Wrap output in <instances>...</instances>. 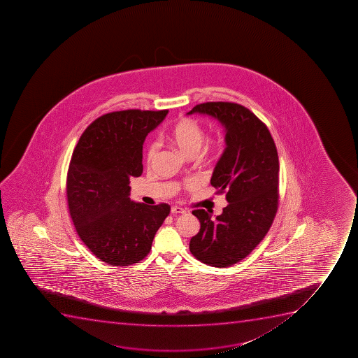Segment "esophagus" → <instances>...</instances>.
<instances>
[{"label":"esophagus","instance_id":"obj_1","mask_svg":"<svg viewBox=\"0 0 358 358\" xmlns=\"http://www.w3.org/2000/svg\"><path fill=\"white\" fill-rule=\"evenodd\" d=\"M171 213H181V215H185L187 211L185 209H182L180 206H171Z\"/></svg>","mask_w":358,"mask_h":358}]
</instances>
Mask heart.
<instances>
[{
    "label": "heart",
    "instance_id": "b5f03b06",
    "mask_svg": "<svg viewBox=\"0 0 358 358\" xmlns=\"http://www.w3.org/2000/svg\"><path fill=\"white\" fill-rule=\"evenodd\" d=\"M168 140L176 145L185 155L197 154L202 148L206 134L201 124L192 119H182L178 121L168 133ZM156 154V145H152L148 149V159H152Z\"/></svg>",
    "mask_w": 358,
    "mask_h": 358
}]
</instances>
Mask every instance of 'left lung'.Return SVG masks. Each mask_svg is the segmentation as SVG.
I'll use <instances>...</instances> for the list:
<instances>
[{"mask_svg": "<svg viewBox=\"0 0 358 358\" xmlns=\"http://www.w3.org/2000/svg\"><path fill=\"white\" fill-rule=\"evenodd\" d=\"M188 115L218 121L227 147L217 161L211 185L227 192L229 204L220 216L195 210L201 229L189 248L196 258L216 267L241 262L264 239L278 210L279 157L268 129L251 110L234 103H206Z\"/></svg>", "mask_w": 358, "mask_h": 358, "instance_id": "obj_1", "label": "left lung"}]
</instances>
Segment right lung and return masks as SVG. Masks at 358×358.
Listing matches in <instances>:
<instances>
[{"mask_svg": "<svg viewBox=\"0 0 358 358\" xmlns=\"http://www.w3.org/2000/svg\"><path fill=\"white\" fill-rule=\"evenodd\" d=\"M168 110H127L93 121L79 138L69 166L66 194L76 230L96 258L112 266L140 262L169 215L168 204L129 199V178L141 176L145 136Z\"/></svg>", "mask_w": 358, "mask_h": 358, "instance_id": "obj_1", "label": "right lung"}]
</instances>
